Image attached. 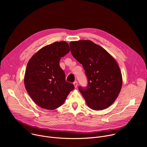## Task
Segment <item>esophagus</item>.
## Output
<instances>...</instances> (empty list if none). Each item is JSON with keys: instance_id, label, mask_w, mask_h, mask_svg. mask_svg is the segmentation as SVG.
Masks as SVG:
<instances>
[{"instance_id": "obj_1", "label": "esophagus", "mask_w": 147, "mask_h": 147, "mask_svg": "<svg viewBox=\"0 0 147 147\" xmlns=\"http://www.w3.org/2000/svg\"><path fill=\"white\" fill-rule=\"evenodd\" d=\"M73 84H74V87H75V88H77V87L78 83H77V81H74V82H73Z\"/></svg>"}]
</instances>
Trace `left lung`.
<instances>
[{
    "label": "left lung",
    "mask_w": 147,
    "mask_h": 147,
    "mask_svg": "<svg viewBox=\"0 0 147 147\" xmlns=\"http://www.w3.org/2000/svg\"><path fill=\"white\" fill-rule=\"evenodd\" d=\"M70 47L88 78L87 87L78 88L88 107L95 111L108 108L117 98L122 86V75L116 61L90 40L72 41Z\"/></svg>",
    "instance_id": "obj_1"
}]
</instances>
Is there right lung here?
Segmentation results:
<instances>
[{
  "mask_svg": "<svg viewBox=\"0 0 147 147\" xmlns=\"http://www.w3.org/2000/svg\"><path fill=\"white\" fill-rule=\"evenodd\" d=\"M69 52L66 41L55 42L42 48L28 61L24 86L39 107L49 110L59 108L74 90L73 84L66 81L65 73L59 66L60 58Z\"/></svg>",
  "mask_w": 147,
  "mask_h": 147,
  "instance_id": "add662e5",
  "label": "right lung"
}]
</instances>
